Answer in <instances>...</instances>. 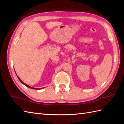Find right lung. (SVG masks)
<instances>
[{"mask_svg":"<svg viewBox=\"0 0 124 124\" xmlns=\"http://www.w3.org/2000/svg\"><path fill=\"white\" fill-rule=\"evenodd\" d=\"M16 76H17V75H16ZM17 77H18V79H19V81H20L21 82V83H23V84H24V85H25L27 86V87H28V88H31V89H36V90H38V89H41V88L40 89H38V88H32V87H31V86H29V85H27L26 84H25V83H23V81H21V79L20 78H19V77L18 76H17ZM41 89H42V88H41Z\"/></svg>","mask_w":124,"mask_h":124,"instance_id":"obj_1","label":"right lung"}]
</instances>
